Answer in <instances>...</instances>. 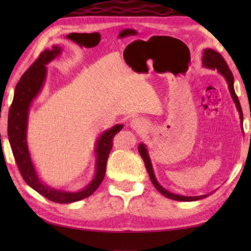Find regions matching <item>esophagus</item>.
Returning a JSON list of instances; mask_svg holds the SVG:
<instances>
[{
	"instance_id": "esophagus-1",
	"label": "esophagus",
	"mask_w": 251,
	"mask_h": 251,
	"mask_svg": "<svg viewBox=\"0 0 251 251\" xmlns=\"http://www.w3.org/2000/svg\"><path fill=\"white\" fill-rule=\"evenodd\" d=\"M130 127L138 132H143L147 129L148 124L145 120L141 119V117H135V119H132L130 121Z\"/></svg>"
}]
</instances>
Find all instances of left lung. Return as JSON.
<instances>
[{"label": "left lung", "mask_w": 251, "mask_h": 251, "mask_svg": "<svg viewBox=\"0 0 251 251\" xmlns=\"http://www.w3.org/2000/svg\"><path fill=\"white\" fill-rule=\"evenodd\" d=\"M201 62H202V67L208 68V69H212V70H215V69H216V70H218V72H219L221 75L226 78V81L227 83V86H228V90H230L231 97L234 101V103H235V105H236V109H237L238 113H239V117H241V123H242V126H243L242 106H241V103H239V100H238L237 96L235 94V90H234L233 74H232L230 69H228L226 60L223 59V57L219 54V52H217L216 50H211V49H206V50H204V51H202ZM138 151H139L141 157L143 158V162H145L146 168L148 170L149 176H150V179L152 181L153 185L155 186V189L159 192V193H162L164 196H166V197H168V199L174 200V201H200V200L205 199V197L212 194V193H208V194L200 195V196H183V195H178V194L172 193V192H169L166 189H164L163 186L158 183V181L156 180L155 174H154L153 166H152V163H151V158H150V156H149V152L147 150V147H146L145 143H140L139 147H138Z\"/></svg>", "instance_id": "8db88e82"}]
</instances>
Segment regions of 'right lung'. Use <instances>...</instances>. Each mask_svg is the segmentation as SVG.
I'll list each match as a JSON object with an SVG mask.
<instances>
[{"label": "right lung", "mask_w": 251, "mask_h": 251, "mask_svg": "<svg viewBox=\"0 0 251 251\" xmlns=\"http://www.w3.org/2000/svg\"><path fill=\"white\" fill-rule=\"evenodd\" d=\"M61 51L62 49L59 45H54L51 50L42 51L33 65L21 76L20 81L16 85L13 103L8 112L7 134L16 164L25 183L51 201L58 204H70L90 196L102 182L105 175L106 162L112 149V139L123 128V125L116 124L110 129L104 130L96 141L94 151L96 155L95 175L92 181L84 189L76 192L54 189L40 179L32 163L28 142H26L29 111L31 103L44 86L47 74L46 66L59 56Z\"/></svg>", "instance_id": "add662e5"}]
</instances>
